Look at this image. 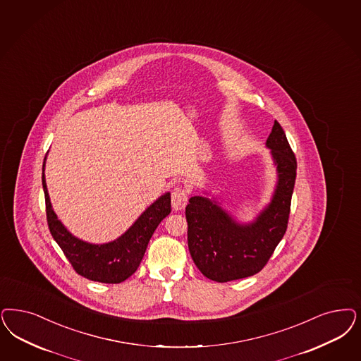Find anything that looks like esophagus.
Segmentation results:
<instances>
[{
  "label": "esophagus",
  "instance_id": "1",
  "mask_svg": "<svg viewBox=\"0 0 361 361\" xmlns=\"http://www.w3.org/2000/svg\"><path fill=\"white\" fill-rule=\"evenodd\" d=\"M188 196H189V192H188L187 188L181 187V185L173 188V190H172V207H173L174 211H180L187 205Z\"/></svg>",
  "mask_w": 361,
  "mask_h": 361
}]
</instances>
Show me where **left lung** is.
<instances>
[{"instance_id": "left-lung-1", "label": "left lung", "mask_w": 361, "mask_h": 361, "mask_svg": "<svg viewBox=\"0 0 361 361\" xmlns=\"http://www.w3.org/2000/svg\"><path fill=\"white\" fill-rule=\"evenodd\" d=\"M267 147L272 149L279 180L272 201L253 223L238 224L214 200L189 199L188 248L200 272L209 280L226 283L259 274L286 235L298 161L277 121Z\"/></svg>"}]
</instances>
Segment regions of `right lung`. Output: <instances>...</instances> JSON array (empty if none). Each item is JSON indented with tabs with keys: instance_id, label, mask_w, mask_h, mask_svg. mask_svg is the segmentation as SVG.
<instances>
[{
	"instance_id": "1",
	"label": "right lung",
	"mask_w": 361,
	"mask_h": 361,
	"mask_svg": "<svg viewBox=\"0 0 361 361\" xmlns=\"http://www.w3.org/2000/svg\"><path fill=\"white\" fill-rule=\"evenodd\" d=\"M45 160L42 165V188L45 193L47 220L50 233L73 269L82 277L105 284H118L135 274L144 257L150 237L171 213V195L165 193L144 212L124 235L108 244H89L66 231L51 209L45 183Z\"/></svg>"
}]
</instances>
